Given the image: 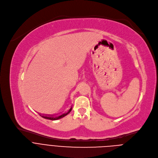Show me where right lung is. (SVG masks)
<instances>
[{"mask_svg": "<svg viewBox=\"0 0 158 158\" xmlns=\"http://www.w3.org/2000/svg\"><path fill=\"white\" fill-rule=\"evenodd\" d=\"M73 109V107H71L69 110L67 111V112H65V113L64 114H62L61 115H59V116H41L42 118H45V119H50V120H57V119H60L64 116H65L66 115L68 114L69 112L71 111Z\"/></svg>", "mask_w": 158, "mask_h": 158, "instance_id": "add662e5", "label": "right lung"}]
</instances>
